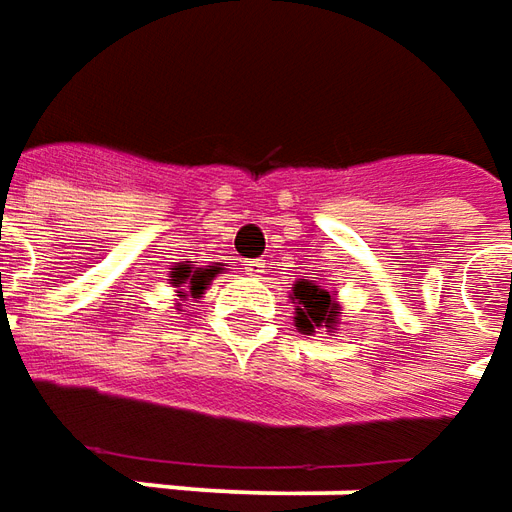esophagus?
Returning <instances> with one entry per match:
<instances>
[{
  "label": "esophagus",
  "mask_w": 512,
  "mask_h": 512,
  "mask_svg": "<svg viewBox=\"0 0 512 512\" xmlns=\"http://www.w3.org/2000/svg\"><path fill=\"white\" fill-rule=\"evenodd\" d=\"M243 269L249 277H263L266 274V263L263 260H243Z\"/></svg>",
  "instance_id": "esophagus-1"
}]
</instances>
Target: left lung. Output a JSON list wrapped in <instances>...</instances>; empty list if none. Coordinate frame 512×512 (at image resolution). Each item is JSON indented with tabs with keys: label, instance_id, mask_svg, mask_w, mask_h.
Masks as SVG:
<instances>
[{
	"label": "left lung",
	"instance_id": "obj_1",
	"mask_svg": "<svg viewBox=\"0 0 512 512\" xmlns=\"http://www.w3.org/2000/svg\"><path fill=\"white\" fill-rule=\"evenodd\" d=\"M291 302H294V328L302 336H314L319 328H325L328 333L339 330L342 305L333 291L322 288L316 280H297L291 285Z\"/></svg>",
	"mask_w": 512,
	"mask_h": 512
}]
</instances>
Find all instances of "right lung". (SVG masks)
Returning a JSON list of instances; mask_svg holds the SVG:
<instances>
[{"label":"right lung","instance_id":"right-lung-1","mask_svg":"<svg viewBox=\"0 0 512 512\" xmlns=\"http://www.w3.org/2000/svg\"><path fill=\"white\" fill-rule=\"evenodd\" d=\"M221 266H224V263H215V266H207V269H193L190 260H187V263H176V266L170 269V285L176 288V297H179V300H187V297L201 300V294L210 288V283L215 280V274L224 271ZM176 305L182 308V302H176Z\"/></svg>","mask_w":512,"mask_h":512}]
</instances>
